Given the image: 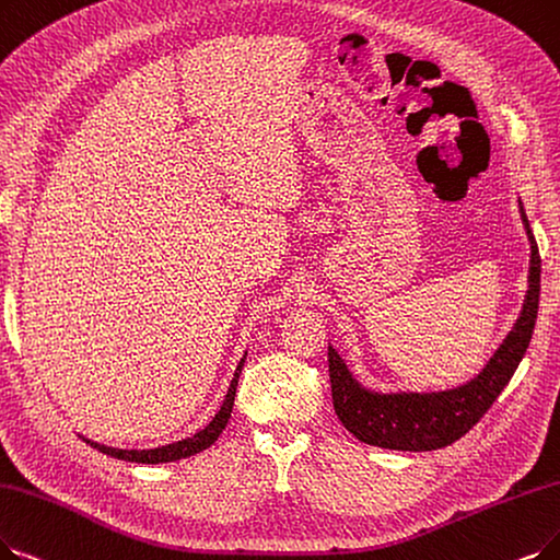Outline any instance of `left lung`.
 Returning a JSON list of instances; mask_svg holds the SVG:
<instances>
[{
  "mask_svg": "<svg viewBox=\"0 0 560 560\" xmlns=\"http://www.w3.org/2000/svg\"><path fill=\"white\" fill-rule=\"evenodd\" d=\"M520 213L530 241L528 292L520 319L514 322L503 345L471 382L441 393H374L358 384L340 353L328 347L332 407L340 422L358 441L378 445V448L411 453L445 448L462 439L494 405L528 349L540 303V253L522 199Z\"/></svg>",
  "mask_w": 560,
  "mask_h": 560,
  "instance_id": "1",
  "label": "left lung"
}]
</instances>
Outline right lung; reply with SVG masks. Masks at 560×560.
<instances>
[{
  "label": "right lung",
  "instance_id": "add662e5",
  "mask_svg": "<svg viewBox=\"0 0 560 560\" xmlns=\"http://www.w3.org/2000/svg\"><path fill=\"white\" fill-rule=\"evenodd\" d=\"M245 363V355L241 358V363L236 365V372H234V378L230 384V390L225 395V399H222V407L220 411L213 416V420L207 424L205 430H199L197 434L188 436V439H182V441H174V443H167V445H161V448H149V451H121V448H109V445H103V443H96L92 439H84L92 448H96L98 453L103 455H109V457H117V459H126V462H138V464H165V462H176V459H184V457H190V455H197L207 451L211 443H215V439L222 434V430H225V424L232 416V407H234V395H236V386H238V376H241V368Z\"/></svg>",
  "mask_w": 560,
  "mask_h": 560
}]
</instances>
